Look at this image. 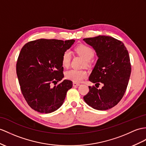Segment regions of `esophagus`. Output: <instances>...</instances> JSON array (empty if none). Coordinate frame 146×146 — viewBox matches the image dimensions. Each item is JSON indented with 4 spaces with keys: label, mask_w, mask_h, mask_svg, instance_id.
<instances>
[{
    "label": "esophagus",
    "mask_w": 146,
    "mask_h": 146,
    "mask_svg": "<svg viewBox=\"0 0 146 146\" xmlns=\"http://www.w3.org/2000/svg\"><path fill=\"white\" fill-rule=\"evenodd\" d=\"M80 85L79 83H77V82H73V86L74 87H76V86H79Z\"/></svg>",
    "instance_id": "obj_1"
}]
</instances>
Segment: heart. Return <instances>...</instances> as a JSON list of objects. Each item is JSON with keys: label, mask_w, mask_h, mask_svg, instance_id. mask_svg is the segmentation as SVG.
<instances>
[{"label": "heart", "mask_w": 146, "mask_h": 146, "mask_svg": "<svg viewBox=\"0 0 146 146\" xmlns=\"http://www.w3.org/2000/svg\"><path fill=\"white\" fill-rule=\"evenodd\" d=\"M76 51L80 56L87 61L93 58L94 56V51L89 46L87 45H80L76 48ZM70 61V52L69 50L66 51L63 53L62 57V64L63 66H69ZM87 76V72L83 70L70 69L66 72V77L67 79L72 80L74 82H79Z\"/></svg>", "instance_id": "heart-1"}]
</instances>
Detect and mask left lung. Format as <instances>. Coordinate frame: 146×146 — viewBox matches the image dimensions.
<instances>
[{"label":"left lung","instance_id":"left-lung-1","mask_svg":"<svg viewBox=\"0 0 146 146\" xmlns=\"http://www.w3.org/2000/svg\"><path fill=\"white\" fill-rule=\"evenodd\" d=\"M97 53L98 60L89 80L102 88L89 86L84 97L86 104L95 110H106L121 100L129 82L131 66L128 51L121 41L109 36L84 38ZM99 87V86H98Z\"/></svg>","mask_w":146,"mask_h":146}]
</instances>
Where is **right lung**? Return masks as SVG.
<instances>
[{"instance_id": "right-lung-1", "label": "right lung", "mask_w": 146, "mask_h": 146, "mask_svg": "<svg viewBox=\"0 0 146 146\" xmlns=\"http://www.w3.org/2000/svg\"><path fill=\"white\" fill-rule=\"evenodd\" d=\"M74 42L40 39L27 42L21 49L16 66L18 79L25 99L35 111L50 113L64 102L72 82L64 80L54 87L51 84L64 77L62 54Z\"/></svg>"}]
</instances>
